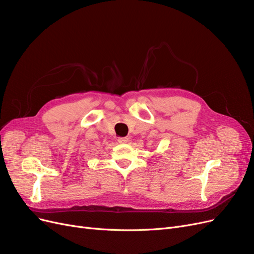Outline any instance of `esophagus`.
<instances>
[{
	"label": "esophagus",
	"mask_w": 254,
	"mask_h": 254,
	"mask_svg": "<svg viewBox=\"0 0 254 254\" xmlns=\"http://www.w3.org/2000/svg\"><path fill=\"white\" fill-rule=\"evenodd\" d=\"M129 141V139L127 136H123V137H119V143H121V144H125V143H127Z\"/></svg>",
	"instance_id": "34e87169"
}]
</instances>
